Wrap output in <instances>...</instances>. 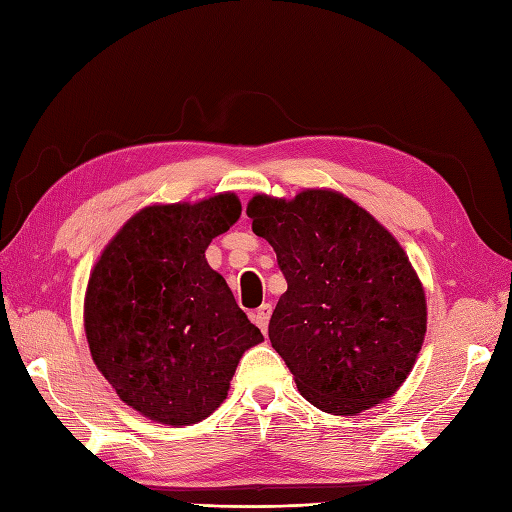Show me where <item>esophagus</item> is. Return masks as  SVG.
Masks as SVG:
<instances>
[{
  "label": "esophagus",
  "instance_id": "34e87169",
  "mask_svg": "<svg viewBox=\"0 0 512 512\" xmlns=\"http://www.w3.org/2000/svg\"><path fill=\"white\" fill-rule=\"evenodd\" d=\"M271 314H273V307H271L269 303H262V305L256 309V312L252 314V320L256 322V327H258L262 333H267Z\"/></svg>",
  "mask_w": 512,
  "mask_h": 512
}]
</instances>
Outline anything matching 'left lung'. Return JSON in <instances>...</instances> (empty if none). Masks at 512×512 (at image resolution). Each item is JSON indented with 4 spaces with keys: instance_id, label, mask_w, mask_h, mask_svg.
Masks as SVG:
<instances>
[{
    "instance_id": "8db88e82",
    "label": "left lung",
    "mask_w": 512,
    "mask_h": 512,
    "mask_svg": "<svg viewBox=\"0 0 512 512\" xmlns=\"http://www.w3.org/2000/svg\"><path fill=\"white\" fill-rule=\"evenodd\" d=\"M247 215L286 277L269 339L301 395L344 416L391 397L427 331L423 286L391 232L331 190L258 194Z\"/></svg>"
}]
</instances>
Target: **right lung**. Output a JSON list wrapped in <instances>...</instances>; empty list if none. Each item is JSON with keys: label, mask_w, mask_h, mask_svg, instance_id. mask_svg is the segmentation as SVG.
Instances as JSON below:
<instances>
[{"label": "right lung", "mask_w": 512, "mask_h": 512, "mask_svg": "<svg viewBox=\"0 0 512 512\" xmlns=\"http://www.w3.org/2000/svg\"><path fill=\"white\" fill-rule=\"evenodd\" d=\"M239 215L235 194L147 207L106 245L89 277L94 363L123 404L151 421H203L226 399L243 352L262 342L205 258Z\"/></svg>", "instance_id": "obj_1"}]
</instances>
